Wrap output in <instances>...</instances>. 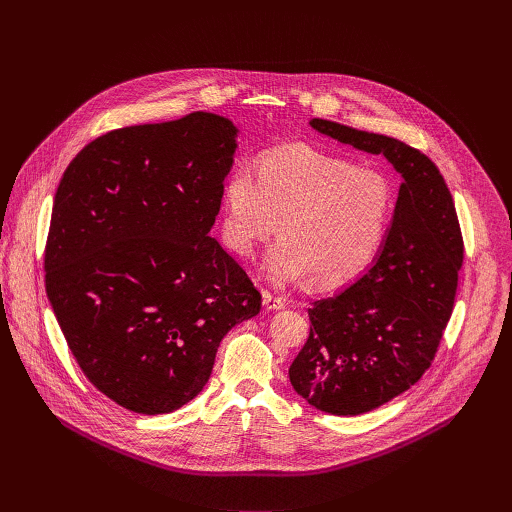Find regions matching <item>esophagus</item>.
Wrapping results in <instances>:
<instances>
[{"label":"esophagus","instance_id":"esophagus-1","mask_svg":"<svg viewBox=\"0 0 512 512\" xmlns=\"http://www.w3.org/2000/svg\"><path fill=\"white\" fill-rule=\"evenodd\" d=\"M261 296H263V306H265L267 310H281V308L285 306V300L279 298V296H273L269 289H263Z\"/></svg>","mask_w":512,"mask_h":512}]
</instances>
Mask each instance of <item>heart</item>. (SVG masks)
Listing matches in <instances>:
<instances>
[{"label":"heart","instance_id":"heart-1","mask_svg":"<svg viewBox=\"0 0 512 512\" xmlns=\"http://www.w3.org/2000/svg\"><path fill=\"white\" fill-rule=\"evenodd\" d=\"M223 239L237 255H251L279 225V243L265 259L275 281L304 279L336 287L371 265L397 208L393 182L306 143L281 145L223 184Z\"/></svg>","mask_w":512,"mask_h":512}]
</instances>
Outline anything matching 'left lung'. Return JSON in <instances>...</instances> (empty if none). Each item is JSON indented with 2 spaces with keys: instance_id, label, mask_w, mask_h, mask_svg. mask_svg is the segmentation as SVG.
I'll list each match as a JSON object with an SVG mask.
<instances>
[{
  "instance_id": "8db88e82",
  "label": "left lung",
  "mask_w": 512,
  "mask_h": 512,
  "mask_svg": "<svg viewBox=\"0 0 512 512\" xmlns=\"http://www.w3.org/2000/svg\"><path fill=\"white\" fill-rule=\"evenodd\" d=\"M310 125L367 154L385 156L403 182L375 265L308 310L310 336L289 381L332 415L373 411L415 385L454 310L464 241L454 198L437 166L411 145L334 121Z\"/></svg>"
}]
</instances>
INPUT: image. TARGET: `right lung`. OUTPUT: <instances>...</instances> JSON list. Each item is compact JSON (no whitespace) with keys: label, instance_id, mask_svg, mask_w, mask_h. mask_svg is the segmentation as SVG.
Masks as SVG:
<instances>
[{"label":"right lung","instance_id":"add662e5","mask_svg":"<svg viewBox=\"0 0 512 512\" xmlns=\"http://www.w3.org/2000/svg\"><path fill=\"white\" fill-rule=\"evenodd\" d=\"M237 127L196 111L109 131L58 184L46 294L85 377L117 405L172 413L206 385L261 294L210 237Z\"/></svg>","mask_w":512,"mask_h":512}]
</instances>
